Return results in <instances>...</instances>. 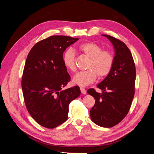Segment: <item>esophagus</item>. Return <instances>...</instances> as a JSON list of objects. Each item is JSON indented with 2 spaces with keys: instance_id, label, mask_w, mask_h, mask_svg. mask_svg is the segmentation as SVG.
Segmentation results:
<instances>
[{
  "instance_id": "1",
  "label": "esophagus",
  "mask_w": 154,
  "mask_h": 154,
  "mask_svg": "<svg viewBox=\"0 0 154 154\" xmlns=\"http://www.w3.org/2000/svg\"><path fill=\"white\" fill-rule=\"evenodd\" d=\"M80 91H81V92L83 94H86V90L84 88L80 87Z\"/></svg>"
}]
</instances>
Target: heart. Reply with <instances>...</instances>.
Wrapping results in <instances>:
<instances>
[{
    "instance_id": "obj_1",
    "label": "heart",
    "mask_w": 154,
    "mask_h": 154,
    "mask_svg": "<svg viewBox=\"0 0 154 154\" xmlns=\"http://www.w3.org/2000/svg\"><path fill=\"white\" fill-rule=\"evenodd\" d=\"M78 49L88 59L87 71L74 76L73 83L81 87H86L94 82L97 77L104 78L110 73L114 64V56L109 50H103L101 46L94 42H86L78 45ZM63 62L71 72H76V59L74 51L67 49L63 55Z\"/></svg>"
}]
</instances>
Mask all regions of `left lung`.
I'll use <instances>...</instances> for the list:
<instances>
[{
    "instance_id": "1",
    "label": "left lung",
    "mask_w": 154,
    "mask_h": 154,
    "mask_svg": "<svg viewBox=\"0 0 154 154\" xmlns=\"http://www.w3.org/2000/svg\"><path fill=\"white\" fill-rule=\"evenodd\" d=\"M112 43L115 51L114 64L110 73L97 88L87 93L94 97L95 104L90 110L92 121L102 127L110 128L125 118L132 105L135 94L136 66L131 52L124 42L114 37L103 35Z\"/></svg>"
}]
</instances>
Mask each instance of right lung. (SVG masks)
Wrapping results in <instances>:
<instances>
[{"label": "right lung", "instance_id": "obj_1", "mask_svg": "<svg viewBox=\"0 0 154 154\" xmlns=\"http://www.w3.org/2000/svg\"><path fill=\"white\" fill-rule=\"evenodd\" d=\"M78 39L51 36L37 42L27 55L21 83L23 96L28 112L44 127L54 128L66 122L70 103L81 94L78 86L62 90L71 80L63 53Z\"/></svg>", "mask_w": 154, "mask_h": 154}]
</instances>
